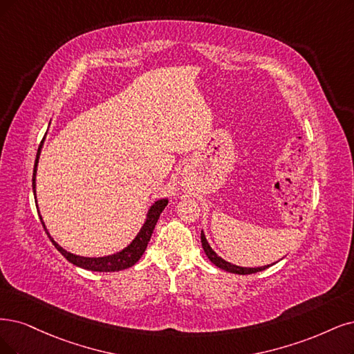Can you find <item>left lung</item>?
I'll return each mask as SVG.
<instances>
[{
  "instance_id": "obj_1",
  "label": "left lung",
  "mask_w": 354,
  "mask_h": 354,
  "mask_svg": "<svg viewBox=\"0 0 354 354\" xmlns=\"http://www.w3.org/2000/svg\"><path fill=\"white\" fill-rule=\"evenodd\" d=\"M201 243H203V250H204L205 255L208 257V259H210L212 263H213L214 266H217L218 268L226 270V271H229V272H233V274H254V272L263 271V270H266V268L270 267V266H266V267H259V268H243V267H238V266H233V264L227 263V261L221 259V258L212 250L203 232H201Z\"/></svg>"
}]
</instances>
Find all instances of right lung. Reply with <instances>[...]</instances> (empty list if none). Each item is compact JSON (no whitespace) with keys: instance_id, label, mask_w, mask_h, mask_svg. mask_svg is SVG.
<instances>
[{"instance_id":"add662e5","label":"right lung","mask_w":354,"mask_h":354,"mask_svg":"<svg viewBox=\"0 0 354 354\" xmlns=\"http://www.w3.org/2000/svg\"><path fill=\"white\" fill-rule=\"evenodd\" d=\"M42 142L44 140L41 141V144H39V149H37V153H36V160H35V167H33V178H32V185H33V192H35V178H36V167H37V162H39V154H41V149H42ZM167 205V200H160L154 203V205L150 208L149 212V217H147V221L146 225H144L140 230V233L137 234V238L133 241V243L128 245L124 251L118 252L115 255H109V257H103V258H84V257H77V255H73L70 252H67L65 250H62V248L52 239L49 236V233L44 225L42 221V217H41V221H42V226L45 229V232L48 233V236L50 239V242L54 243V246L57 248V250L67 258L71 264L77 266V267H82V268H86V270H90V271H103V272H111V271H120V270H125V268H129L133 267L137 261L141 258V255L144 254V251H146L147 248V243L151 238V233L154 230V226L157 223V220H159V216L160 213L165 210V207Z\"/></svg>"}]
</instances>
